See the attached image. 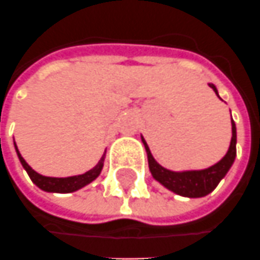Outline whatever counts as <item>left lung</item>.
I'll use <instances>...</instances> for the list:
<instances>
[{
  "label": "left lung",
  "instance_id": "obj_1",
  "mask_svg": "<svg viewBox=\"0 0 260 260\" xmlns=\"http://www.w3.org/2000/svg\"><path fill=\"white\" fill-rule=\"evenodd\" d=\"M209 87H212V90L219 98L218 90L214 83H208ZM221 99V98H219ZM232 124V139H231V144L226 154L223 155L221 160L216 164L211 166L204 170H185V171H173L160 166L153 154L148 148V144L144 140V137L141 136V141L146 147L148 158V168L150 173L153 175L155 181H158L161 185L173 191L174 194L181 195V197H187V198H201L212 192L229 171V168L232 167L234 161L236 157V126L235 121H231Z\"/></svg>",
  "mask_w": 260,
  "mask_h": 260
}]
</instances>
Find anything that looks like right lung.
<instances>
[{
  "instance_id": "obj_1",
  "label": "right lung",
  "mask_w": 260,
  "mask_h": 260,
  "mask_svg": "<svg viewBox=\"0 0 260 260\" xmlns=\"http://www.w3.org/2000/svg\"><path fill=\"white\" fill-rule=\"evenodd\" d=\"M15 146V151H17V155L24 170L28 173L29 178L32 180V182L37 185L38 188H41L42 191H46V192H59V194H68V192H75L80 188L86 187L87 184H90L92 181H94L102 173V168H103V164H105V157H106V153L103 154V157L100 158V161L89 171H86L85 174H79V175H72V177H46V175H42L37 173L35 170H32V167L24 160V157L21 155L19 150H18L17 144L14 143Z\"/></svg>"
}]
</instances>
